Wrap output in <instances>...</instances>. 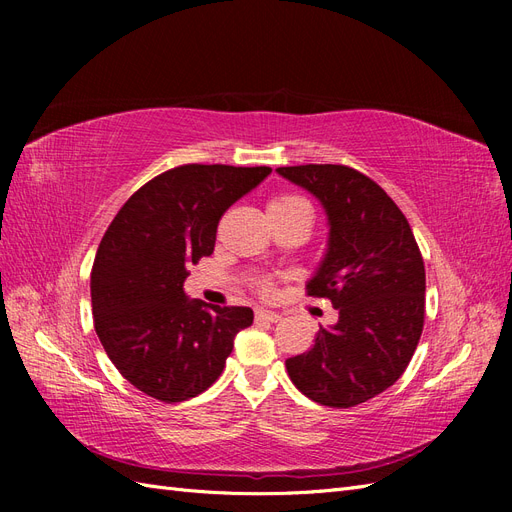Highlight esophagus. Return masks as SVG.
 <instances>
[{
  "label": "esophagus",
  "instance_id": "1",
  "mask_svg": "<svg viewBox=\"0 0 512 512\" xmlns=\"http://www.w3.org/2000/svg\"><path fill=\"white\" fill-rule=\"evenodd\" d=\"M256 320L258 322H280L282 320V316L277 314V312H269V309H258L256 312Z\"/></svg>",
  "mask_w": 512,
  "mask_h": 512
}]
</instances>
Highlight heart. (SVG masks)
Instances as JSON below:
<instances>
[{
	"instance_id": "b5f03b06",
	"label": "heart",
	"mask_w": 512,
	"mask_h": 512,
	"mask_svg": "<svg viewBox=\"0 0 512 512\" xmlns=\"http://www.w3.org/2000/svg\"><path fill=\"white\" fill-rule=\"evenodd\" d=\"M294 207H307V203L299 196H275L273 200H269L267 213H282V211H288ZM260 290L271 292V282H260Z\"/></svg>"
}]
</instances>
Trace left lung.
Instances as JSON below:
<instances>
[{
	"mask_svg": "<svg viewBox=\"0 0 512 512\" xmlns=\"http://www.w3.org/2000/svg\"><path fill=\"white\" fill-rule=\"evenodd\" d=\"M318 198L329 239L309 297L339 312L316 344L286 361L297 389L316 404L352 408L404 374L425 320V265L406 215L376 181L342 164L277 168Z\"/></svg>",
	"mask_w": 512,
	"mask_h": 512,
	"instance_id": "8db88e82",
	"label": "left lung"
}]
</instances>
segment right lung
I'll return each instance as SVG.
<instances>
[{"instance_id":"1","label":"right lung","mask_w":512,"mask_h":512,"mask_svg":"<svg viewBox=\"0 0 512 512\" xmlns=\"http://www.w3.org/2000/svg\"><path fill=\"white\" fill-rule=\"evenodd\" d=\"M269 175V166H177L134 192L104 232L91 269L94 324L138 391L175 404L220 378L254 312L188 299L183 282L213 252L224 211Z\"/></svg>"}]
</instances>
